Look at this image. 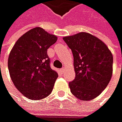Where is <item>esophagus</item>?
Returning a JSON list of instances; mask_svg holds the SVG:
<instances>
[{
  "label": "esophagus",
  "mask_w": 122,
  "mask_h": 122,
  "mask_svg": "<svg viewBox=\"0 0 122 122\" xmlns=\"http://www.w3.org/2000/svg\"><path fill=\"white\" fill-rule=\"evenodd\" d=\"M60 71H61V73L63 74V73L64 72V68H61V69H60Z\"/></svg>",
  "instance_id": "esophagus-1"
}]
</instances>
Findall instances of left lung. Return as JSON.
<instances>
[{"mask_svg":"<svg viewBox=\"0 0 122 122\" xmlns=\"http://www.w3.org/2000/svg\"><path fill=\"white\" fill-rule=\"evenodd\" d=\"M63 39L74 56L76 76L69 84L71 92L82 101L95 99L111 80L112 53L102 41L88 33L81 32Z\"/></svg>","mask_w":122,"mask_h":122,"instance_id":"1","label":"left lung"}]
</instances>
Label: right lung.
I'll return each instance as SVG.
<instances>
[{"label":"right lung","instance_id":"1","mask_svg":"<svg viewBox=\"0 0 122 122\" xmlns=\"http://www.w3.org/2000/svg\"><path fill=\"white\" fill-rule=\"evenodd\" d=\"M57 41L55 35L36 27L15 42L8 61L11 80L25 97L40 100L48 96L58 78L50 66L47 49Z\"/></svg>","mask_w":122,"mask_h":122}]
</instances>
